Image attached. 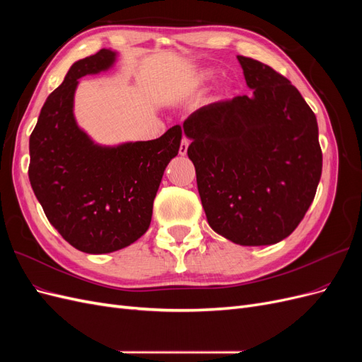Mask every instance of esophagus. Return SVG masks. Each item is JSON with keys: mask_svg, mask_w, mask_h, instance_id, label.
I'll list each match as a JSON object with an SVG mask.
<instances>
[{"mask_svg": "<svg viewBox=\"0 0 362 362\" xmlns=\"http://www.w3.org/2000/svg\"><path fill=\"white\" fill-rule=\"evenodd\" d=\"M187 149H189V139L184 137L181 140V146H180V156H185L187 154Z\"/></svg>", "mask_w": 362, "mask_h": 362, "instance_id": "1", "label": "esophagus"}]
</instances>
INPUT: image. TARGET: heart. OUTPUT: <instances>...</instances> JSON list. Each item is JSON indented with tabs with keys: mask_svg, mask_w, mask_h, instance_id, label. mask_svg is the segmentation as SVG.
<instances>
[{
	"mask_svg": "<svg viewBox=\"0 0 362 362\" xmlns=\"http://www.w3.org/2000/svg\"><path fill=\"white\" fill-rule=\"evenodd\" d=\"M216 72L213 69H204L194 76V84H205L214 78Z\"/></svg>",
	"mask_w": 362,
	"mask_h": 362,
	"instance_id": "1",
	"label": "heart"
}]
</instances>
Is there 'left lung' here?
I'll use <instances>...</instances> for the list:
<instances>
[{"instance_id":"left-lung-1","label":"left lung","mask_w":362,"mask_h":362,"mask_svg":"<svg viewBox=\"0 0 362 362\" xmlns=\"http://www.w3.org/2000/svg\"><path fill=\"white\" fill-rule=\"evenodd\" d=\"M250 95L205 105L184 120L206 221L242 246L288 237L322 177L319 127L299 90L258 60L237 56Z\"/></svg>"}]
</instances>
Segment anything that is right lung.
Segmentation results:
<instances>
[{
  "label": "right lung",
  "mask_w": 362,
  "mask_h": 362,
  "mask_svg": "<svg viewBox=\"0 0 362 362\" xmlns=\"http://www.w3.org/2000/svg\"><path fill=\"white\" fill-rule=\"evenodd\" d=\"M117 57L101 49L75 62L43 104L30 136L28 178L49 223L86 254H110L134 243L151 223L152 204L182 131L156 140L98 145L74 116L78 80L110 69Z\"/></svg>",
  "instance_id": "1"
}]
</instances>
